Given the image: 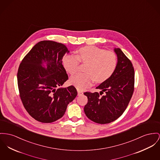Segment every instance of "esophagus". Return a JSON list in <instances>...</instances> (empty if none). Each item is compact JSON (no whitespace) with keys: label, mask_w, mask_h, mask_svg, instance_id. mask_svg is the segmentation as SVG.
<instances>
[{"label":"esophagus","mask_w":160,"mask_h":160,"mask_svg":"<svg viewBox=\"0 0 160 160\" xmlns=\"http://www.w3.org/2000/svg\"><path fill=\"white\" fill-rule=\"evenodd\" d=\"M82 94H83L82 92H81V91L78 90V96H81V95H82Z\"/></svg>","instance_id":"obj_1"}]
</instances>
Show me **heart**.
Masks as SVG:
<instances>
[{
  "label": "heart",
  "instance_id": "heart-1",
  "mask_svg": "<svg viewBox=\"0 0 160 160\" xmlns=\"http://www.w3.org/2000/svg\"><path fill=\"white\" fill-rule=\"evenodd\" d=\"M79 62L87 63L85 73H78L71 77L70 82L79 90H84L95 81L101 83L113 75L117 65L116 54L111 51L95 46H86L78 51L77 56L68 54L64 58V67L70 75L77 72Z\"/></svg>",
  "mask_w": 160,
  "mask_h": 160
}]
</instances>
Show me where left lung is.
Returning a JSON list of instances; mask_svg holds the SVG:
<instances>
[{"instance_id":"8db88e82","label":"left lung","mask_w":160,"mask_h":160,"mask_svg":"<svg viewBox=\"0 0 160 160\" xmlns=\"http://www.w3.org/2000/svg\"><path fill=\"white\" fill-rule=\"evenodd\" d=\"M114 51L118 57L117 67L110 78L96 87L101 90L99 94L88 92L84 93L88 98L84 107L86 116L102 124L113 122L122 115L134 91L133 65L120 48H115Z\"/></svg>"}]
</instances>
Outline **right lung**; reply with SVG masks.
<instances>
[{"label": "right lung", "instance_id": "add662e5", "mask_svg": "<svg viewBox=\"0 0 160 160\" xmlns=\"http://www.w3.org/2000/svg\"><path fill=\"white\" fill-rule=\"evenodd\" d=\"M67 47L52 41L36 44L23 58L18 72L22 104L38 121L50 123L62 117L68 104L77 96L74 86H61L68 79L62 62ZM43 62L47 67H43Z\"/></svg>", "mask_w": 160, "mask_h": 160}]
</instances>
